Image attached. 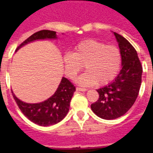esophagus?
<instances>
[{
    "instance_id": "34e87169",
    "label": "esophagus",
    "mask_w": 153,
    "mask_h": 153,
    "mask_svg": "<svg viewBox=\"0 0 153 153\" xmlns=\"http://www.w3.org/2000/svg\"><path fill=\"white\" fill-rule=\"evenodd\" d=\"M76 90H77V91H83V92H84V91H86V89H85V88H80V87H76Z\"/></svg>"
}]
</instances>
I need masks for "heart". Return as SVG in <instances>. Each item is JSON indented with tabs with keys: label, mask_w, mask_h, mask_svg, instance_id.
<instances>
[{
	"label": "heart",
	"mask_w": 153,
	"mask_h": 153,
	"mask_svg": "<svg viewBox=\"0 0 153 153\" xmlns=\"http://www.w3.org/2000/svg\"><path fill=\"white\" fill-rule=\"evenodd\" d=\"M121 61L118 47L94 39L82 40L74 47V53H66L63 56L65 74L70 79H74L84 65L86 72L76 79L83 86L110 83L120 71Z\"/></svg>",
	"instance_id": "obj_1"
}]
</instances>
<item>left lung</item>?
I'll use <instances>...</instances> for the list:
<instances>
[{"mask_svg": "<svg viewBox=\"0 0 153 153\" xmlns=\"http://www.w3.org/2000/svg\"><path fill=\"white\" fill-rule=\"evenodd\" d=\"M122 56V69L114 80L99 89V99L91 104L97 116L104 120L122 117L132 106L142 83V67L135 48L123 36L114 32Z\"/></svg>", "mask_w": 153, "mask_h": 153, "instance_id": "left-lung-1", "label": "left lung"}]
</instances>
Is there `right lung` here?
Instances as JSON below:
<instances>
[{"label": "right lung", "instance_id": "1", "mask_svg": "<svg viewBox=\"0 0 153 153\" xmlns=\"http://www.w3.org/2000/svg\"><path fill=\"white\" fill-rule=\"evenodd\" d=\"M56 39L55 31L43 30L36 32L24 40L17 48V51L25 44L36 40ZM75 86L67 78L63 77L57 90L52 97L39 103H27L20 100L12 91V95L23 114L31 121L42 126H49L60 122L70 109V102Z\"/></svg>", "mask_w": 153, "mask_h": 153}]
</instances>
